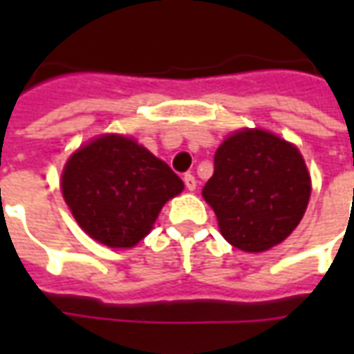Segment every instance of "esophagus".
I'll use <instances>...</instances> for the list:
<instances>
[{
    "instance_id": "34e87169",
    "label": "esophagus",
    "mask_w": 354,
    "mask_h": 354,
    "mask_svg": "<svg viewBox=\"0 0 354 354\" xmlns=\"http://www.w3.org/2000/svg\"><path fill=\"white\" fill-rule=\"evenodd\" d=\"M184 184H185V187L189 189V192H195V187H197V180H195V176H193V174H185Z\"/></svg>"
}]
</instances>
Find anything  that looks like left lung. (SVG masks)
<instances>
[{
	"label": "left lung",
	"mask_w": 354,
	"mask_h": 354,
	"mask_svg": "<svg viewBox=\"0 0 354 354\" xmlns=\"http://www.w3.org/2000/svg\"><path fill=\"white\" fill-rule=\"evenodd\" d=\"M311 195V178L296 147L271 132L241 131L218 147L203 197L225 241L263 252L296 230Z\"/></svg>",
	"instance_id": "1"
}]
</instances>
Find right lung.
<instances>
[{
  "mask_svg": "<svg viewBox=\"0 0 354 354\" xmlns=\"http://www.w3.org/2000/svg\"><path fill=\"white\" fill-rule=\"evenodd\" d=\"M184 189L169 165L123 136H100L70 157L62 193L85 233L131 248L153 227L162 205Z\"/></svg>",
  "mask_w": 354,
  "mask_h": 354,
  "instance_id": "1",
  "label": "right lung"
}]
</instances>
